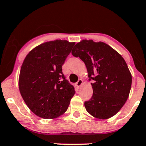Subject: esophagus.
Wrapping results in <instances>:
<instances>
[{
  "mask_svg": "<svg viewBox=\"0 0 146 146\" xmlns=\"http://www.w3.org/2000/svg\"><path fill=\"white\" fill-rule=\"evenodd\" d=\"M82 84H83V80H82V79H79L78 82L76 83V86L77 87V88H79V87L82 86Z\"/></svg>",
  "mask_w": 146,
  "mask_h": 146,
  "instance_id": "1",
  "label": "esophagus"
}]
</instances>
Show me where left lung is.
<instances>
[{"mask_svg":"<svg viewBox=\"0 0 146 146\" xmlns=\"http://www.w3.org/2000/svg\"><path fill=\"white\" fill-rule=\"evenodd\" d=\"M86 64L93 95L84 102L86 109L97 119H107L115 115L126 102L132 77L124 58L102 42L83 40L71 52Z\"/></svg>","mask_w":146,"mask_h":146,"instance_id":"obj_1","label":"left lung"}]
</instances>
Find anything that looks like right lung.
Here are the masks:
<instances>
[{
  "instance_id": "add662e5",
  "label": "right lung",
  "mask_w": 146,
  "mask_h": 146,
  "mask_svg": "<svg viewBox=\"0 0 146 146\" xmlns=\"http://www.w3.org/2000/svg\"><path fill=\"white\" fill-rule=\"evenodd\" d=\"M75 42L56 40L34 48L22 64L19 88L24 102L35 114L54 119L67 110L75 93L65 79L62 66Z\"/></svg>"
}]
</instances>
